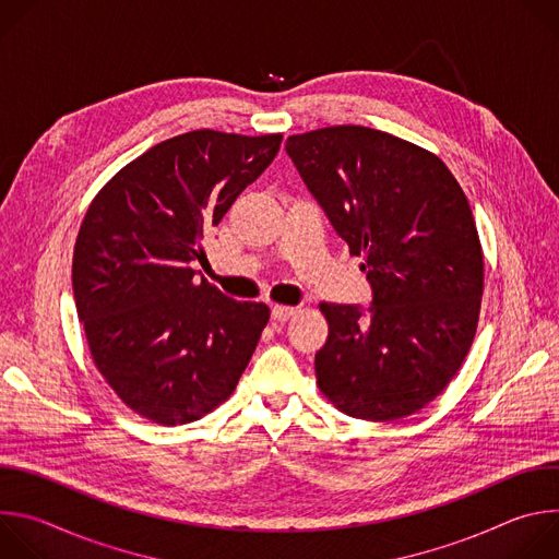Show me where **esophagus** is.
Returning a JSON list of instances; mask_svg holds the SVG:
<instances>
[{
    "mask_svg": "<svg viewBox=\"0 0 559 559\" xmlns=\"http://www.w3.org/2000/svg\"><path fill=\"white\" fill-rule=\"evenodd\" d=\"M294 313H296L294 307H285V305H274L272 307V318L276 323H287Z\"/></svg>",
    "mask_w": 559,
    "mask_h": 559,
    "instance_id": "1",
    "label": "esophagus"
}]
</instances>
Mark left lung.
Wrapping results in <instances>:
<instances>
[{"mask_svg": "<svg viewBox=\"0 0 559 559\" xmlns=\"http://www.w3.org/2000/svg\"><path fill=\"white\" fill-rule=\"evenodd\" d=\"M332 227L362 257L371 305L323 302L330 336L316 380L360 420L427 407L457 373L475 336L485 261L468 201L440 158L365 126L285 141Z\"/></svg>", "mask_w": 559, "mask_h": 559, "instance_id": "left-lung-1", "label": "left lung"}]
</instances>
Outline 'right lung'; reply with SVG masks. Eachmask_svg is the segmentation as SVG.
<instances>
[{
	"label": "right lung",
	"instance_id": "1",
	"mask_svg": "<svg viewBox=\"0 0 559 559\" xmlns=\"http://www.w3.org/2000/svg\"><path fill=\"white\" fill-rule=\"evenodd\" d=\"M283 134L194 130L156 143L91 203L72 289L93 360L121 401L158 425L199 420L236 389L270 307L225 296L190 267Z\"/></svg>",
	"mask_w": 559,
	"mask_h": 559
}]
</instances>
